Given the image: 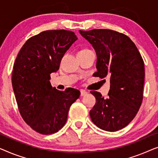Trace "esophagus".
Listing matches in <instances>:
<instances>
[{"mask_svg":"<svg viewBox=\"0 0 158 158\" xmlns=\"http://www.w3.org/2000/svg\"><path fill=\"white\" fill-rule=\"evenodd\" d=\"M87 94H88V92L85 91V90H81V96H85V95H86Z\"/></svg>","mask_w":158,"mask_h":158,"instance_id":"34e87169","label":"esophagus"}]
</instances>
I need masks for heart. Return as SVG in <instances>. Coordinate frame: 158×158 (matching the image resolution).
Masks as SVG:
<instances>
[{
  "label": "heart",
  "mask_w": 158,
  "mask_h": 158,
  "mask_svg": "<svg viewBox=\"0 0 158 158\" xmlns=\"http://www.w3.org/2000/svg\"><path fill=\"white\" fill-rule=\"evenodd\" d=\"M88 50H90V49H83V50H81V51H88Z\"/></svg>",
  "instance_id": "1"
}]
</instances>
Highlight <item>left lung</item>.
<instances>
[{
  "mask_svg": "<svg viewBox=\"0 0 158 158\" xmlns=\"http://www.w3.org/2000/svg\"><path fill=\"white\" fill-rule=\"evenodd\" d=\"M96 53V77L110 80L109 97L90 91L96 104L90 111L98 128L116 131L127 126L139 111L143 98L144 64L132 41L110 29L79 31Z\"/></svg>",
  "mask_w": 158,
  "mask_h": 158,
  "instance_id": "left-lung-1",
  "label": "left lung"
}]
</instances>
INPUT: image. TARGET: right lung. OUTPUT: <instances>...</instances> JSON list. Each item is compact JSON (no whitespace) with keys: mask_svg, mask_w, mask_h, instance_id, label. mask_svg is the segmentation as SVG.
Wrapping results in <instances>:
<instances>
[{"mask_svg":"<svg viewBox=\"0 0 158 158\" xmlns=\"http://www.w3.org/2000/svg\"><path fill=\"white\" fill-rule=\"evenodd\" d=\"M77 40L67 30L44 31L29 39L15 60L12 86L19 110L31 128L42 135L57 132L65 124L70 106L81 92L52 87L50 74L59 70L64 53Z\"/></svg>","mask_w":158,"mask_h":158,"instance_id":"1","label":"right lung"}]
</instances>
